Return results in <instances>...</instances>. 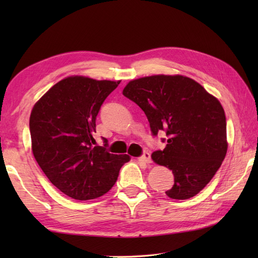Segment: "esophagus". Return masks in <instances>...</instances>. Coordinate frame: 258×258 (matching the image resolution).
<instances>
[{"instance_id": "34e87169", "label": "esophagus", "mask_w": 258, "mask_h": 258, "mask_svg": "<svg viewBox=\"0 0 258 258\" xmlns=\"http://www.w3.org/2000/svg\"><path fill=\"white\" fill-rule=\"evenodd\" d=\"M140 161H142V162H144V163H146V164H149V163H151L152 162V158H151V154L149 152H144L143 153V155H142L140 158H139Z\"/></svg>"}]
</instances>
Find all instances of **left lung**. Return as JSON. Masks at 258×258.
<instances>
[{
  "mask_svg": "<svg viewBox=\"0 0 258 258\" xmlns=\"http://www.w3.org/2000/svg\"><path fill=\"white\" fill-rule=\"evenodd\" d=\"M123 95L143 109L153 136L166 133L163 151L152 158L168 167L174 185L165 194L187 200L199 194L221 167L227 152L226 117L216 97L183 75H153L131 81Z\"/></svg>",
  "mask_w": 258,
  "mask_h": 258,
  "instance_id": "8db88e82",
  "label": "left lung"
}]
</instances>
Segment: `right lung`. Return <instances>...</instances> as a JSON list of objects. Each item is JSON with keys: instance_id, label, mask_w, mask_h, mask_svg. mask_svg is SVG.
Returning <instances> with one entry per match:
<instances>
[{"instance_id": "right-lung-1", "label": "right lung", "mask_w": 258, "mask_h": 258, "mask_svg": "<svg viewBox=\"0 0 258 258\" xmlns=\"http://www.w3.org/2000/svg\"><path fill=\"white\" fill-rule=\"evenodd\" d=\"M119 81L70 76L43 95L32 109V151L38 165L59 190L74 200L100 197L116 183L128 155L94 146L96 116Z\"/></svg>"}]
</instances>
